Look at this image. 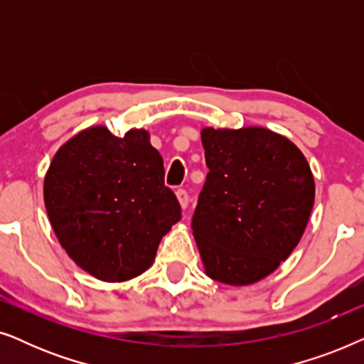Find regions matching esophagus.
Wrapping results in <instances>:
<instances>
[{
  "mask_svg": "<svg viewBox=\"0 0 364 364\" xmlns=\"http://www.w3.org/2000/svg\"><path fill=\"white\" fill-rule=\"evenodd\" d=\"M176 193H177L178 202H181V207L183 208V210H186V208L188 207V193H187V191H183V188H178Z\"/></svg>",
  "mask_w": 364,
  "mask_h": 364,
  "instance_id": "34e87169",
  "label": "esophagus"
}]
</instances>
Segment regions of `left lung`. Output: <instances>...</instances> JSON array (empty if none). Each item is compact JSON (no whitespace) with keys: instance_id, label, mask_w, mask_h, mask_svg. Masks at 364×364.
<instances>
[{"instance_id":"obj_1","label":"left lung","mask_w":364,"mask_h":364,"mask_svg":"<svg viewBox=\"0 0 364 364\" xmlns=\"http://www.w3.org/2000/svg\"><path fill=\"white\" fill-rule=\"evenodd\" d=\"M208 173L192 230L207 277L250 285L298 245L315 202V181L291 141L263 127L202 129Z\"/></svg>"}]
</instances>
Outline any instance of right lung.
Wrapping results in <instances>:
<instances>
[{"label": "right lung", "instance_id": "add662e5", "mask_svg": "<svg viewBox=\"0 0 364 364\" xmlns=\"http://www.w3.org/2000/svg\"><path fill=\"white\" fill-rule=\"evenodd\" d=\"M44 205L68 255L102 282L146 272L182 217L144 129L116 137L96 126L69 139L44 177Z\"/></svg>", "mask_w": 364, "mask_h": 364}]
</instances>
